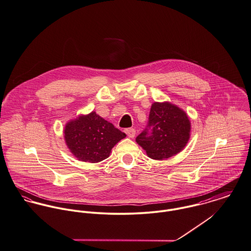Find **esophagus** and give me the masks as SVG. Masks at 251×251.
<instances>
[{
  "instance_id": "esophagus-1",
  "label": "esophagus",
  "mask_w": 251,
  "mask_h": 251,
  "mask_svg": "<svg viewBox=\"0 0 251 251\" xmlns=\"http://www.w3.org/2000/svg\"><path fill=\"white\" fill-rule=\"evenodd\" d=\"M125 131L126 133V135L129 137V138H133V137L135 136V133H136L134 128H126Z\"/></svg>"
}]
</instances>
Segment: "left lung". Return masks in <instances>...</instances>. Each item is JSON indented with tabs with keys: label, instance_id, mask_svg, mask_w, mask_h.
Segmentation results:
<instances>
[{
	"label": "left lung",
	"instance_id": "1",
	"mask_svg": "<svg viewBox=\"0 0 251 251\" xmlns=\"http://www.w3.org/2000/svg\"><path fill=\"white\" fill-rule=\"evenodd\" d=\"M190 132L191 123L182 109L169 101L153 102L147 127L136 142L150 158L167 159L182 151Z\"/></svg>",
	"mask_w": 251,
	"mask_h": 251
}]
</instances>
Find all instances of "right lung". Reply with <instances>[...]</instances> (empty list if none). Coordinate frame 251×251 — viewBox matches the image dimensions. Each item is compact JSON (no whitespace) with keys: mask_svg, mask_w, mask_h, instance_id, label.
<instances>
[{"mask_svg":"<svg viewBox=\"0 0 251 251\" xmlns=\"http://www.w3.org/2000/svg\"><path fill=\"white\" fill-rule=\"evenodd\" d=\"M126 136V133L94 111L71 120L64 127L70 151L77 159L90 163L106 159L112 148Z\"/></svg>","mask_w":251,"mask_h":251,"instance_id":"obj_1","label":"right lung"}]
</instances>
